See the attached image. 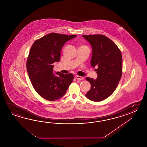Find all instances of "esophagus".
I'll return each mask as SVG.
<instances>
[{"instance_id": "esophagus-1", "label": "esophagus", "mask_w": 147, "mask_h": 147, "mask_svg": "<svg viewBox=\"0 0 147 147\" xmlns=\"http://www.w3.org/2000/svg\"><path fill=\"white\" fill-rule=\"evenodd\" d=\"M75 77H76V78L77 80H83V79H84V78L83 77L79 76H78V75L76 76H75Z\"/></svg>"}]
</instances>
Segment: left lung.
Returning a JSON list of instances; mask_svg holds the SVG:
<instances>
[{"label": "left lung", "instance_id": "obj_1", "mask_svg": "<svg viewBox=\"0 0 147 147\" xmlns=\"http://www.w3.org/2000/svg\"><path fill=\"white\" fill-rule=\"evenodd\" d=\"M92 47L91 65L96 68V79L87 77L91 85L86 97L93 101H101L113 94L122 74L121 53L113 41L102 34L82 35Z\"/></svg>", "mask_w": 147, "mask_h": 147}]
</instances>
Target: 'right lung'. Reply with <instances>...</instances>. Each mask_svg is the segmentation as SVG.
<instances>
[{
    "mask_svg": "<svg viewBox=\"0 0 147 147\" xmlns=\"http://www.w3.org/2000/svg\"><path fill=\"white\" fill-rule=\"evenodd\" d=\"M76 35L51 33L34 42L27 60V70L34 90L44 99L58 100L66 94L74 76L56 72L53 63L60 61V51L67 41Z\"/></svg>",
    "mask_w": 147,
    "mask_h": 147,
    "instance_id": "1",
    "label": "right lung"
}]
</instances>
